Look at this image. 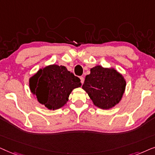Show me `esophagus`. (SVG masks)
I'll use <instances>...</instances> for the list:
<instances>
[{
    "label": "esophagus",
    "instance_id": "esophagus-1",
    "mask_svg": "<svg viewBox=\"0 0 155 155\" xmlns=\"http://www.w3.org/2000/svg\"><path fill=\"white\" fill-rule=\"evenodd\" d=\"M80 79H81V83L83 84H84V76H81V77H80Z\"/></svg>",
    "mask_w": 155,
    "mask_h": 155
}]
</instances>
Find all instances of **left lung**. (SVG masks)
I'll return each instance as SVG.
<instances>
[{
	"instance_id": "obj_1",
	"label": "left lung",
	"mask_w": 155,
	"mask_h": 155,
	"mask_svg": "<svg viewBox=\"0 0 155 155\" xmlns=\"http://www.w3.org/2000/svg\"><path fill=\"white\" fill-rule=\"evenodd\" d=\"M126 81L113 68L98 65L91 69L86 76L82 88L87 93L95 106L110 109L118 104L125 92Z\"/></svg>"
}]
</instances>
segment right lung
<instances>
[{
  "mask_svg": "<svg viewBox=\"0 0 155 155\" xmlns=\"http://www.w3.org/2000/svg\"><path fill=\"white\" fill-rule=\"evenodd\" d=\"M81 86L79 77L57 64L40 69L30 79L31 92L40 104L53 110L64 106L72 90Z\"/></svg>",
  "mask_w": 155,
  "mask_h": 155,
  "instance_id": "obj_1",
  "label": "right lung"
}]
</instances>
